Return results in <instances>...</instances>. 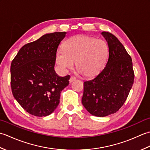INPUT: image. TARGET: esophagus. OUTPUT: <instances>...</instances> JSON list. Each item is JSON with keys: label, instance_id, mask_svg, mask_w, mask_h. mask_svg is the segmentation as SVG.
I'll return each instance as SVG.
<instances>
[{"label": "esophagus", "instance_id": "obj_1", "mask_svg": "<svg viewBox=\"0 0 150 150\" xmlns=\"http://www.w3.org/2000/svg\"><path fill=\"white\" fill-rule=\"evenodd\" d=\"M76 80V78L74 77V76H71V77H70V79H69V82L70 83H71V82H73V81H75Z\"/></svg>", "mask_w": 150, "mask_h": 150}]
</instances>
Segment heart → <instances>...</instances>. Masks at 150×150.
Returning a JSON list of instances; mask_svg holds the SVG:
<instances>
[{
    "label": "heart",
    "instance_id": "heart-1",
    "mask_svg": "<svg viewBox=\"0 0 150 150\" xmlns=\"http://www.w3.org/2000/svg\"><path fill=\"white\" fill-rule=\"evenodd\" d=\"M109 47L103 40L86 35H76L66 40L64 47L56 52V61L62 69H72L77 62V69L84 77L98 75L106 66Z\"/></svg>",
    "mask_w": 150,
    "mask_h": 150
}]
</instances>
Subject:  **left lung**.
<instances>
[{
	"mask_svg": "<svg viewBox=\"0 0 150 150\" xmlns=\"http://www.w3.org/2000/svg\"><path fill=\"white\" fill-rule=\"evenodd\" d=\"M101 35L108 43L109 58L96 77L84 82L82 104L92 115L103 117L122 107L132 88L134 72L131 57L119 39L106 31Z\"/></svg>",
	"mask_w": 150,
	"mask_h": 150,
	"instance_id": "8db88e82",
	"label": "left lung"
}]
</instances>
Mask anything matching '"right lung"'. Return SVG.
I'll return each instance as SVG.
<instances>
[{
	"instance_id": "obj_1",
	"label": "right lung",
	"mask_w": 150,
	"mask_h": 150,
	"mask_svg": "<svg viewBox=\"0 0 150 150\" xmlns=\"http://www.w3.org/2000/svg\"><path fill=\"white\" fill-rule=\"evenodd\" d=\"M66 33H46L25 44L11 62L13 95L33 115L46 117L53 113L62 90L69 84L70 76L60 77L54 69L57 48Z\"/></svg>"
}]
</instances>
